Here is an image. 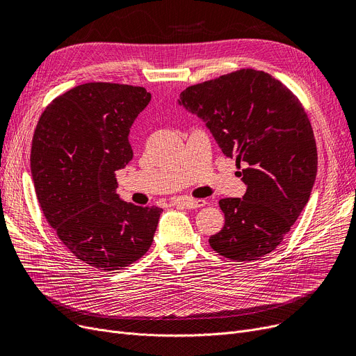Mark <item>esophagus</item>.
I'll use <instances>...</instances> for the list:
<instances>
[{"label":"esophagus","instance_id":"1","mask_svg":"<svg viewBox=\"0 0 356 356\" xmlns=\"http://www.w3.org/2000/svg\"><path fill=\"white\" fill-rule=\"evenodd\" d=\"M207 203L203 199H189V197H183L175 202V204H180L183 208H188V209H197L202 208L203 204Z\"/></svg>","mask_w":356,"mask_h":356}]
</instances>
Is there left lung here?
I'll return each mask as SVG.
<instances>
[{"mask_svg":"<svg viewBox=\"0 0 356 356\" xmlns=\"http://www.w3.org/2000/svg\"><path fill=\"white\" fill-rule=\"evenodd\" d=\"M179 105L208 127L222 153L242 168L247 192L219 200L225 225L211 247L234 261L274 251L307 204L317 149L306 111L282 82L241 69L186 88Z\"/></svg>","mask_w":356,"mask_h":356,"instance_id":"obj_1","label":"left lung"}]
</instances>
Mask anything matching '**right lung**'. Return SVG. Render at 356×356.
<instances>
[{"label":"right lung","mask_w":356,"mask_h":356,"mask_svg":"<svg viewBox=\"0 0 356 356\" xmlns=\"http://www.w3.org/2000/svg\"><path fill=\"white\" fill-rule=\"evenodd\" d=\"M152 93L90 82L56 98L37 122L30 167L42 211L83 263L114 271L152 247L163 209L124 202L115 172L133 160L128 136Z\"/></svg>","instance_id":"add662e5"}]
</instances>
